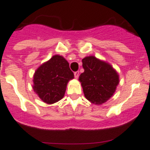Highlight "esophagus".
I'll list each match as a JSON object with an SVG mask.
<instances>
[{"mask_svg":"<svg viewBox=\"0 0 150 150\" xmlns=\"http://www.w3.org/2000/svg\"><path fill=\"white\" fill-rule=\"evenodd\" d=\"M74 75H75V79H78L79 76V71H75V72H74Z\"/></svg>","mask_w":150,"mask_h":150,"instance_id":"obj_1","label":"esophagus"}]
</instances>
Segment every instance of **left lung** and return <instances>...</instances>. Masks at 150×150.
<instances>
[{
    "label": "left lung",
    "instance_id": "1",
    "mask_svg": "<svg viewBox=\"0 0 150 150\" xmlns=\"http://www.w3.org/2000/svg\"><path fill=\"white\" fill-rule=\"evenodd\" d=\"M84 71L79 76L84 97L100 105L111 98L119 83V75L111 65L93 56L82 59Z\"/></svg>",
    "mask_w": 150,
    "mask_h": 150
}]
</instances>
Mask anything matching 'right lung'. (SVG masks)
<instances>
[{
    "instance_id": "obj_1",
    "label": "right lung",
    "mask_w": 150,
    "mask_h": 150,
    "mask_svg": "<svg viewBox=\"0 0 150 150\" xmlns=\"http://www.w3.org/2000/svg\"><path fill=\"white\" fill-rule=\"evenodd\" d=\"M73 79L67 60L54 55L35 71L32 88L43 102L53 104L64 97L68 82Z\"/></svg>"
}]
</instances>
